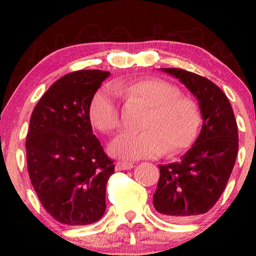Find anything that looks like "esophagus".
Returning a JSON list of instances; mask_svg holds the SVG:
<instances>
[{
  "label": "esophagus",
  "mask_w": 256,
  "mask_h": 256,
  "mask_svg": "<svg viewBox=\"0 0 256 256\" xmlns=\"http://www.w3.org/2000/svg\"><path fill=\"white\" fill-rule=\"evenodd\" d=\"M134 167V164L132 162H116V168L118 171H126V170H131Z\"/></svg>",
  "instance_id": "34e87169"
}]
</instances>
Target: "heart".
Segmentation results:
<instances>
[{
  "label": "heart",
  "mask_w": 256,
  "mask_h": 256,
  "mask_svg": "<svg viewBox=\"0 0 256 256\" xmlns=\"http://www.w3.org/2000/svg\"><path fill=\"white\" fill-rule=\"evenodd\" d=\"M119 94L140 100L150 110L140 134L124 132L108 146L113 158L138 160L160 156L167 150L185 148L192 143L198 126V112L190 100L180 98L172 84L158 79L120 80L104 85L90 104L91 122L100 131L110 134L119 125Z\"/></svg>",
  "instance_id": "heart-1"
}]
</instances>
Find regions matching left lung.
I'll return each mask as SVG.
<instances>
[{
  "label": "left lung",
  "mask_w": 256,
  "mask_h": 256,
  "mask_svg": "<svg viewBox=\"0 0 256 256\" xmlns=\"http://www.w3.org/2000/svg\"><path fill=\"white\" fill-rule=\"evenodd\" d=\"M177 78L198 100L202 128L180 160L158 165L152 196L155 210L173 222L207 213L216 204L236 162L238 131L234 110L220 88L207 78L179 68H160Z\"/></svg>",
  "instance_id": "8db88e82"
}]
</instances>
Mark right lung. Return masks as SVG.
I'll return each instance as SVG.
<instances>
[{"instance_id":"1","label":"right lung","mask_w":256,"mask_h":256,"mask_svg":"<svg viewBox=\"0 0 256 256\" xmlns=\"http://www.w3.org/2000/svg\"><path fill=\"white\" fill-rule=\"evenodd\" d=\"M110 73L85 70L64 76L34 107L26 137L32 186L55 220L89 225L106 210V185L113 161L92 134L89 108Z\"/></svg>"}]
</instances>
